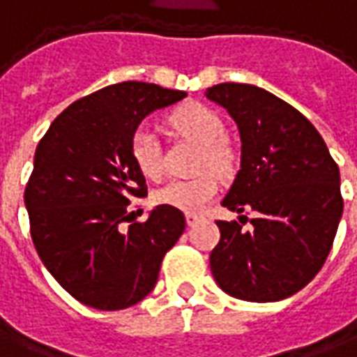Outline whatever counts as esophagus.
I'll return each instance as SVG.
<instances>
[{"label":"esophagus","instance_id":"1","mask_svg":"<svg viewBox=\"0 0 357 357\" xmlns=\"http://www.w3.org/2000/svg\"><path fill=\"white\" fill-rule=\"evenodd\" d=\"M185 220H187V226H193V224H197V222L201 220V216H199V214H195V213H187Z\"/></svg>","mask_w":357,"mask_h":357}]
</instances>
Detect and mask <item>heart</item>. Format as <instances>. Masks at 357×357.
<instances>
[{"label": "heart", "mask_w": 357, "mask_h": 357, "mask_svg": "<svg viewBox=\"0 0 357 357\" xmlns=\"http://www.w3.org/2000/svg\"><path fill=\"white\" fill-rule=\"evenodd\" d=\"M170 123L179 133L203 146L199 172H228L231 154L226 146V126L214 109L201 104H187L170 116ZM131 158L144 178L156 181L164 176V156L158 135L153 127L141 126L131 137ZM214 174H203L195 179H176L154 193V201L185 213H199L218 193Z\"/></svg>", "instance_id": "heart-1"}]
</instances>
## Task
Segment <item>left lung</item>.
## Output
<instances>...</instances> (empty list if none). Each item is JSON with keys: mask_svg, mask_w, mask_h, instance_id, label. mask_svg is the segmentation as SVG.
<instances>
[{"mask_svg": "<svg viewBox=\"0 0 357 357\" xmlns=\"http://www.w3.org/2000/svg\"><path fill=\"white\" fill-rule=\"evenodd\" d=\"M206 98L228 109L241 139L239 172L222 206L253 211L251 230L218 220L211 253L216 284L231 298L280 301L325 265L342 218L340 172L323 137L290 104L255 84L222 83Z\"/></svg>", "mask_w": 357, "mask_h": 357, "instance_id": "obj_1", "label": "left lung"}]
</instances>
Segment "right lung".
Segmentation results:
<instances>
[{
  "mask_svg": "<svg viewBox=\"0 0 357 357\" xmlns=\"http://www.w3.org/2000/svg\"><path fill=\"white\" fill-rule=\"evenodd\" d=\"M185 96L153 83L109 84L73 102L40 139L24 189L32 241L59 286L89 307L118 311L146 298L185 230L183 213L164 204L123 228L131 199L146 195L131 137L154 109Z\"/></svg>",
  "mask_w": 357,
  "mask_h": 357,
  "instance_id": "add662e5",
  "label": "right lung"
}]
</instances>
